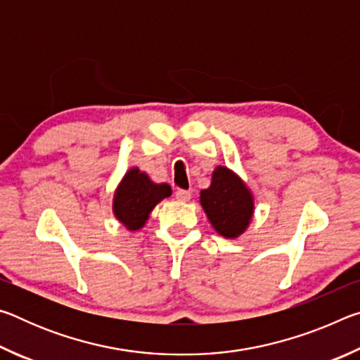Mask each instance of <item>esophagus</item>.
Listing matches in <instances>:
<instances>
[{
    "instance_id": "1",
    "label": "esophagus",
    "mask_w": 360,
    "mask_h": 360,
    "mask_svg": "<svg viewBox=\"0 0 360 360\" xmlns=\"http://www.w3.org/2000/svg\"><path fill=\"white\" fill-rule=\"evenodd\" d=\"M174 197L179 200V202H188L192 197V193L188 191H184V188H178V191L174 192Z\"/></svg>"
}]
</instances>
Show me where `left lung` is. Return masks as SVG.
<instances>
[{"instance_id":"8db88e82","label":"left lung","mask_w":360,"mask_h":360,"mask_svg":"<svg viewBox=\"0 0 360 360\" xmlns=\"http://www.w3.org/2000/svg\"><path fill=\"white\" fill-rule=\"evenodd\" d=\"M200 203L212 227L224 238H238L254 216L252 192L227 167H217L212 172L211 186L200 192Z\"/></svg>"}]
</instances>
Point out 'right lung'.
<instances>
[{
	"mask_svg": "<svg viewBox=\"0 0 360 360\" xmlns=\"http://www.w3.org/2000/svg\"><path fill=\"white\" fill-rule=\"evenodd\" d=\"M172 195L168 184H155L148 174L133 167L119 182L112 198V212L127 230L144 227L149 214L163 198Z\"/></svg>",
	"mask_w": 360,
	"mask_h": 360,
	"instance_id": "1",
	"label": "right lung"
}]
</instances>
